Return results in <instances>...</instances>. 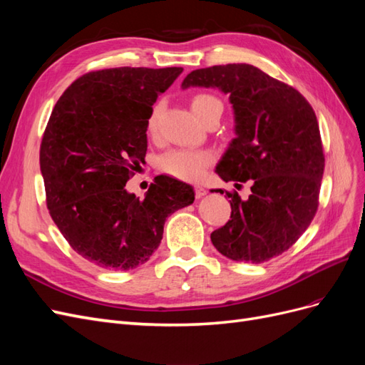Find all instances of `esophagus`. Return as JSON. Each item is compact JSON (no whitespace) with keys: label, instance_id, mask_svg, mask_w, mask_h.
Instances as JSON below:
<instances>
[{"label":"esophagus","instance_id":"esophagus-1","mask_svg":"<svg viewBox=\"0 0 365 365\" xmlns=\"http://www.w3.org/2000/svg\"><path fill=\"white\" fill-rule=\"evenodd\" d=\"M207 195V190L204 189L202 185H195V196L196 197H202Z\"/></svg>","mask_w":365,"mask_h":365}]
</instances>
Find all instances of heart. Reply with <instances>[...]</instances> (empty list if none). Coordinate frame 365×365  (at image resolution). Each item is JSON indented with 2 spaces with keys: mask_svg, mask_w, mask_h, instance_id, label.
I'll list each match as a JSON object with an SVG mask.
<instances>
[{
  "mask_svg": "<svg viewBox=\"0 0 365 365\" xmlns=\"http://www.w3.org/2000/svg\"><path fill=\"white\" fill-rule=\"evenodd\" d=\"M193 113L204 120L210 113L222 111V102L217 97L208 93H197L190 101ZM160 106L155 105L148 118V130H155ZM213 161V155L207 150H192V149H172L164 152L158 158V169L178 180L197 181L202 178L207 168Z\"/></svg>",
  "mask_w": 365,
  "mask_h": 365,
  "instance_id": "heart-1",
  "label": "heart"
}]
</instances>
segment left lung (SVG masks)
<instances>
[{"instance_id": "1", "label": "left lung", "mask_w": 365, "mask_h": 365, "mask_svg": "<svg viewBox=\"0 0 365 365\" xmlns=\"http://www.w3.org/2000/svg\"><path fill=\"white\" fill-rule=\"evenodd\" d=\"M189 86L230 94L236 138L216 172L236 187L251 184L247 201L236 190L225 192L231 219L210 236L213 245L236 262L280 256L311 225L318 208L324 153L312 106L295 88L248 63L195 70L182 81V88Z\"/></svg>"}]
</instances>
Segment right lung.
I'll return each mask as SVG.
<instances>
[{"instance_id":"1","label":"right lung","mask_w":365,"mask_h":365,"mask_svg":"<svg viewBox=\"0 0 365 365\" xmlns=\"http://www.w3.org/2000/svg\"><path fill=\"white\" fill-rule=\"evenodd\" d=\"M181 73L91 71L54 105L39 150L47 208L70 247L97 267L128 271L148 262L165 217L195 201L189 184L169 176L150 184L145 200L125 189L145 164L152 105Z\"/></svg>"}]
</instances>
